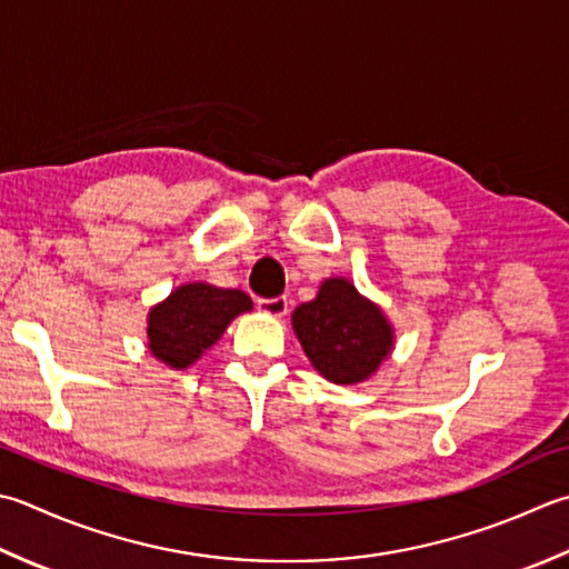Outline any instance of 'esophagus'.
<instances>
[{
	"label": "esophagus",
	"mask_w": 569,
	"mask_h": 569,
	"mask_svg": "<svg viewBox=\"0 0 569 569\" xmlns=\"http://www.w3.org/2000/svg\"><path fill=\"white\" fill-rule=\"evenodd\" d=\"M256 306H259L261 313L273 316V318H281V316L288 313V298H286V296H278V298H259V300H256Z\"/></svg>",
	"instance_id": "1"
}]
</instances>
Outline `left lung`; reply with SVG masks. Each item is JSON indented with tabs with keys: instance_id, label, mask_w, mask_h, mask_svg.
<instances>
[{
	"instance_id": "8db88e82",
	"label": "left lung",
	"mask_w": 569,
	"mask_h": 569,
	"mask_svg": "<svg viewBox=\"0 0 569 569\" xmlns=\"http://www.w3.org/2000/svg\"><path fill=\"white\" fill-rule=\"evenodd\" d=\"M293 330L310 365L336 385H358L377 372L395 345V330L348 278H326L310 303L293 310Z\"/></svg>"
}]
</instances>
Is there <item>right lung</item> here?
Returning <instances> with one entry per match:
<instances>
[{"mask_svg": "<svg viewBox=\"0 0 569 569\" xmlns=\"http://www.w3.org/2000/svg\"><path fill=\"white\" fill-rule=\"evenodd\" d=\"M253 303L239 288L184 283L150 308L148 348L172 370H184L214 345L229 322Z\"/></svg>", "mask_w": 569, "mask_h": 569, "instance_id": "add662e5", "label": "right lung"}]
</instances>
